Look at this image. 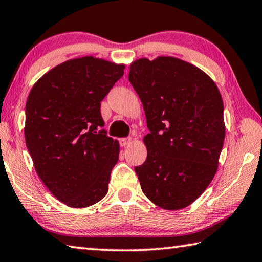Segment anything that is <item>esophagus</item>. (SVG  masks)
<instances>
[{
	"instance_id": "obj_1",
	"label": "esophagus",
	"mask_w": 262,
	"mask_h": 262,
	"mask_svg": "<svg viewBox=\"0 0 262 262\" xmlns=\"http://www.w3.org/2000/svg\"><path fill=\"white\" fill-rule=\"evenodd\" d=\"M133 142L132 137H123V139H120V145L121 146H127L129 145Z\"/></svg>"
}]
</instances>
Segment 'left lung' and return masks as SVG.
Returning a JSON list of instances; mask_svg holds the SVG:
<instances>
[{"mask_svg": "<svg viewBox=\"0 0 262 262\" xmlns=\"http://www.w3.org/2000/svg\"><path fill=\"white\" fill-rule=\"evenodd\" d=\"M129 70L150 130L145 163L135 167L142 191L164 210H182L217 170L226 136L221 94L210 75L177 57L140 58Z\"/></svg>", "mask_w": 262, "mask_h": 262, "instance_id": "left-lung-1", "label": "left lung"}]
</instances>
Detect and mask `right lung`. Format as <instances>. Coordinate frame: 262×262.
Listing matches in <instances>:
<instances>
[{"instance_id":"right-lung-1","label":"right lung","mask_w":262,"mask_h":262,"mask_svg":"<svg viewBox=\"0 0 262 262\" xmlns=\"http://www.w3.org/2000/svg\"><path fill=\"white\" fill-rule=\"evenodd\" d=\"M125 68L94 56L69 59L42 75L28 95L27 150L42 182L69 207L92 206L108 191L120 146L97 132L104 125L101 102Z\"/></svg>"}]
</instances>
